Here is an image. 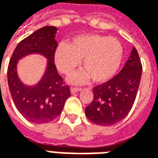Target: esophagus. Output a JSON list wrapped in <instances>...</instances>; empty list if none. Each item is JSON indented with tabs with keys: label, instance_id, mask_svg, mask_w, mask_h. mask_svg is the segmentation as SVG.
Segmentation results:
<instances>
[{
	"label": "esophagus",
	"instance_id": "esophagus-1",
	"mask_svg": "<svg viewBox=\"0 0 158 158\" xmlns=\"http://www.w3.org/2000/svg\"><path fill=\"white\" fill-rule=\"evenodd\" d=\"M81 89V88H79V87H72L71 88V92L72 93H76L79 91Z\"/></svg>",
	"mask_w": 158,
	"mask_h": 158
}]
</instances>
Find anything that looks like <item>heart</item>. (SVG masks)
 Segmentation results:
<instances>
[{"instance_id":"1","label":"heart","mask_w":158,"mask_h":158,"mask_svg":"<svg viewBox=\"0 0 158 158\" xmlns=\"http://www.w3.org/2000/svg\"><path fill=\"white\" fill-rule=\"evenodd\" d=\"M123 56V45L115 37L101 35H84L62 43L56 47L55 62L66 75L71 74L83 60L85 72L76 73L73 81L82 83L89 77L94 82L103 83L115 75Z\"/></svg>"}]
</instances>
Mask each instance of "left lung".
Segmentation results:
<instances>
[{
  "instance_id": "left-lung-1",
  "label": "left lung",
  "mask_w": 158,
  "mask_h": 158,
  "mask_svg": "<svg viewBox=\"0 0 158 158\" xmlns=\"http://www.w3.org/2000/svg\"><path fill=\"white\" fill-rule=\"evenodd\" d=\"M142 64L134 47L118 74L93 88L94 98L85 107V115L98 125L111 126L125 118L132 108L139 89Z\"/></svg>"
}]
</instances>
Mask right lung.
Returning a JSON list of instances; mask_svg holds the SVG:
<instances>
[{
  "mask_svg": "<svg viewBox=\"0 0 158 158\" xmlns=\"http://www.w3.org/2000/svg\"><path fill=\"white\" fill-rule=\"evenodd\" d=\"M57 29L45 26L22 40L16 46L7 68L10 92L17 109L29 122L45 123L53 121L62 113L66 100L71 92L57 73L54 63L57 42L55 35ZM41 53L49 59L45 75L37 86H23L17 78L15 66L17 60L30 53Z\"/></svg>",
  "mask_w": 158,
  "mask_h": 158,
  "instance_id": "obj_1",
  "label": "right lung"
}]
</instances>
